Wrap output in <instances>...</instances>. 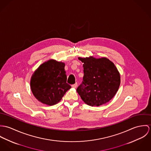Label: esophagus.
<instances>
[{
  "label": "esophagus",
  "mask_w": 151,
  "mask_h": 151,
  "mask_svg": "<svg viewBox=\"0 0 151 151\" xmlns=\"http://www.w3.org/2000/svg\"><path fill=\"white\" fill-rule=\"evenodd\" d=\"M72 87L73 88H76V87H77V83H75L73 84H72Z\"/></svg>",
  "instance_id": "obj_1"
}]
</instances>
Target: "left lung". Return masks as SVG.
I'll return each instance as SVG.
<instances>
[{
    "instance_id": "obj_1",
    "label": "left lung",
    "mask_w": 151,
    "mask_h": 151,
    "mask_svg": "<svg viewBox=\"0 0 151 151\" xmlns=\"http://www.w3.org/2000/svg\"><path fill=\"white\" fill-rule=\"evenodd\" d=\"M83 64L82 83L76 89L84 102L100 106L111 100L120 83V74L114 64L106 58H79Z\"/></svg>"
}]
</instances>
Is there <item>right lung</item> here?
<instances>
[{"label":"right lung","mask_w":151,"mask_h":151,"mask_svg":"<svg viewBox=\"0 0 151 151\" xmlns=\"http://www.w3.org/2000/svg\"><path fill=\"white\" fill-rule=\"evenodd\" d=\"M65 64L51 60L34 72L31 88L34 96L41 102L53 105L61 100L71 86L67 83Z\"/></svg>","instance_id":"obj_1"}]
</instances>
